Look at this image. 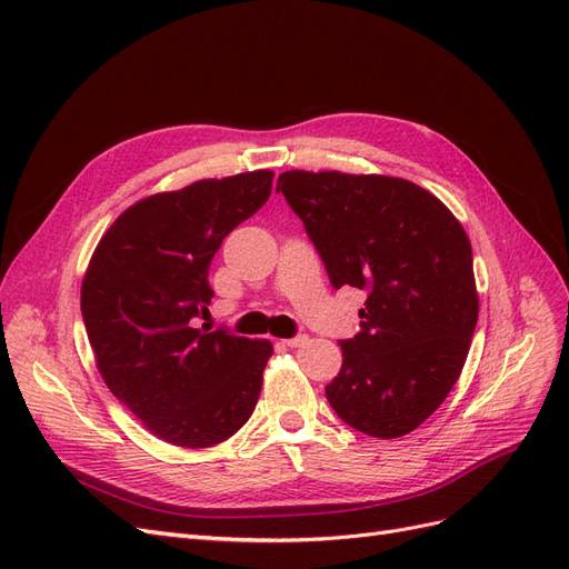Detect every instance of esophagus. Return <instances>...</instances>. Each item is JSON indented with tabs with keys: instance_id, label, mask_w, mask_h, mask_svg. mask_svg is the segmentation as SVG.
I'll use <instances>...</instances> for the list:
<instances>
[{
	"instance_id": "34e87169",
	"label": "esophagus",
	"mask_w": 569,
	"mask_h": 569,
	"mask_svg": "<svg viewBox=\"0 0 569 569\" xmlns=\"http://www.w3.org/2000/svg\"><path fill=\"white\" fill-rule=\"evenodd\" d=\"M282 343L289 349H299V347H303V343H308V337L299 335V337H291V339H282Z\"/></svg>"
}]
</instances>
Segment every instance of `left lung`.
<instances>
[{
	"instance_id": "1",
	"label": "left lung",
	"mask_w": 569,
	"mask_h": 569,
	"mask_svg": "<svg viewBox=\"0 0 569 569\" xmlns=\"http://www.w3.org/2000/svg\"><path fill=\"white\" fill-rule=\"evenodd\" d=\"M278 192L303 220L332 287L368 291L327 401L358 432L406 437L443 403L470 351L479 295L468 232L403 178L287 170Z\"/></svg>"
}]
</instances>
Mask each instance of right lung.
<instances>
[{
    "label": "right lung",
    "mask_w": 569,
    "mask_h": 569,
    "mask_svg": "<svg viewBox=\"0 0 569 569\" xmlns=\"http://www.w3.org/2000/svg\"><path fill=\"white\" fill-rule=\"evenodd\" d=\"M272 176L249 170L134 201L84 270L80 308L101 380L168 443L209 449L256 408L272 343L199 330L194 318L211 303L222 239L268 201Z\"/></svg>",
    "instance_id": "right-lung-1"
}]
</instances>
